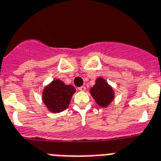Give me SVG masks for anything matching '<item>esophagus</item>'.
Instances as JSON below:
<instances>
[{
  "mask_svg": "<svg viewBox=\"0 0 161 161\" xmlns=\"http://www.w3.org/2000/svg\"><path fill=\"white\" fill-rule=\"evenodd\" d=\"M86 86H80V87H79L80 91H86Z\"/></svg>",
  "mask_w": 161,
  "mask_h": 161,
  "instance_id": "1",
  "label": "esophagus"
}]
</instances>
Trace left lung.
<instances>
[{"label": "left lung", "mask_w": 161, "mask_h": 161, "mask_svg": "<svg viewBox=\"0 0 161 161\" xmlns=\"http://www.w3.org/2000/svg\"><path fill=\"white\" fill-rule=\"evenodd\" d=\"M90 94L95 102L101 107H107L114 98L112 88L103 78H97L96 84L90 89Z\"/></svg>", "instance_id": "1"}]
</instances>
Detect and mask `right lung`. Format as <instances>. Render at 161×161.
I'll return each instance as SVG.
<instances>
[{"instance_id": "obj_1", "label": "right lung", "mask_w": 161, "mask_h": 161, "mask_svg": "<svg viewBox=\"0 0 161 161\" xmlns=\"http://www.w3.org/2000/svg\"><path fill=\"white\" fill-rule=\"evenodd\" d=\"M75 92L73 86L64 85L60 80H54L45 88L42 97L48 109L58 113L67 109Z\"/></svg>"}]
</instances>
